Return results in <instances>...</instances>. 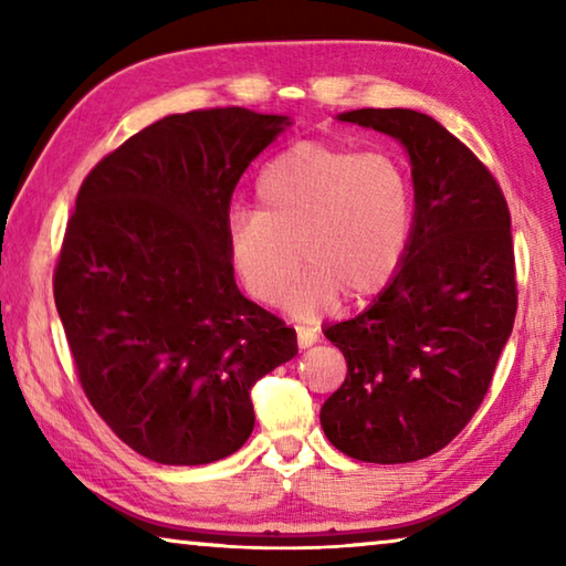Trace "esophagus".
<instances>
[{
  "mask_svg": "<svg viewBox=\"0 0 566 566\" xmlns=\"http://www.w3.org/2000/svg\"><path fill=\"white\" fill-rule=\"evenodd\" d=\"M317 332L314 329H306V327H296V344H300V349H310L312 344H317Z\"/></svg>",
  "mask_w": 566,
  "mask_h": 566,
  "instance_id": "obj_1",
  "label": "esophagus"
}]
</instances>
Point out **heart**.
Returning a JSON list of instances; mask_svg holds the SVG:
<instances>
[{
    "mask_svg": "<svg viewBox=\"0 0 566 566\" xmlns=\"http://www.w3.org/2000/svg\"><path fill=\"white\" fill-rule=\"evenodd\" d=\"M260 212L229 219V260L256 302L286 294L296 317H319L344 294L364 300L385 290L405 260L415 197L389 151H357L332 142H300L276 155L256 179Z\"/></svg>",
    "mask_w": 566,
    "mask_h": 566,
    "instance_id": "b5f03b06",
    "label": "heart"
}]
</instances>
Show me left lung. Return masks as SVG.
<instances>
[{
	"label": "left lung",
	"mask_w": 566,
	"mask_h": 566,
	"mask_svg": "<svg viewBox=\"0 0 566 566\" xmlns=\"http://www.w3.org/2000/svg\"><path fill=\"white\" fill-rule=\"evenodd\" d=\"M337 119L405 147L415 219L391 282L357 317L324 332L347 359V379L319 421L359 462H417L474 417L512 334L510 209L490 169L429 114L352 109Z\"/></svg>",
	"instance_id": "obj_1"
}]
</instances>
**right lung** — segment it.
Wrapping results in <instances>:
<instances>
[{
	"label": "right lung",
	"mask_w": 566,
	"mask_h": 566,
	"mask_svg": "<svg viewBox=\"0 0 566 566\" xmlns=\"http://www.w3.org/2000/svg\"><path fill=\"white\" fill-rule=\"evenodd\" d=\"M286 114L202 109L149 124L84 179L54 302L84 395L159 464L234 454L249 389L296 354V332L239 292L229 202Z\"/></svg>",
	"instance_id": "obj_1"
}]
</instances>
